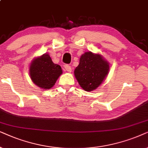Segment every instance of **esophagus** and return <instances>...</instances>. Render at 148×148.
I'll return each mask as SVG.
<instances>
[{
	"label": "esophagus",
	"mask_w": 148,
	"mask_h": 148,
	"mask_svg": "<svg viewBox=\"0 0 148 148\" xmlns=\"http://www.w3.org/2000/svg\"><path fill=\"white\" fill-rule=\"evenodd\" d=\"M64 68H65V69H66V70L68 71V72H72V68H71V66H69L68 64L65 65Z\"/></svg>",
	"instance_id": "34e87169"
}]
</instances>
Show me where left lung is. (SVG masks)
I'll list each match as a JSON object with an SVG mask.
<instances>
[{
  "instance_id": "obj_1",
  "label": "left lung",
  "mask_w": 148,
  "mask_h": 148,
  "mask_svg": "<svg viewBox=\"0 0 148 148\" xmlns=\"http://www.w3.org/2000/svg\"><path fill=\"white\" fill-rule=\"evenodd\" d=\"M109 69V64L100 55L89 51L80 57L79 65L74 70V75L84 90L92 91L103 81Z\"/></svg>"
}]
</instances>
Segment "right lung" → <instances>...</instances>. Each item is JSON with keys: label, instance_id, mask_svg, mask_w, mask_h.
<instances>
[{"label": "right lung", "instance_id": "add662e5", "mask_svg": "<svg viewBox=\"0 0 148 148\" xmlns=\"http://www.w3.org/2000/svg\"><path fill=\"white\" fill-rule=\"evenodd\" d=\"M62 74L61 66L55 64L47 54L35 59L29 68L32 80L42 89H49L52 87Z\"/></svg>", "mask_w": 148, "mask_h": 148}]
</instances>
